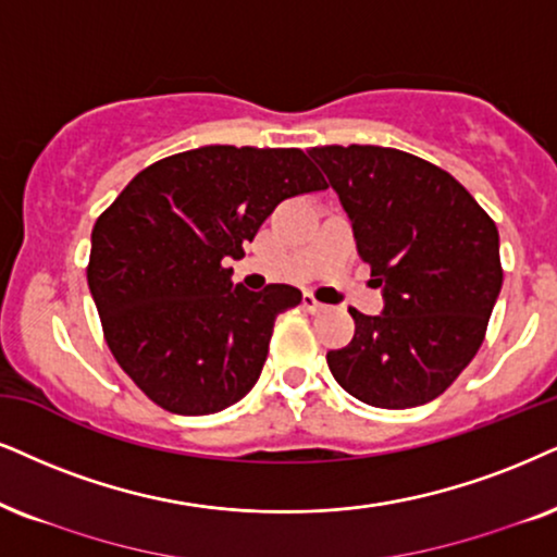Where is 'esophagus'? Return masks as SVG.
I'll use <instances>...</instances> for the list:
<instances>
[{
    "label": "esophagus",
    "mask_w": 557,
    "mask_h": 557,
    "mask_svg": "<svg viewBox=\"0 0 557 557\" xmlns=\"http://www.w3.org/2000/svg\"><path fill=\"white\" fill-rule=\"evenodd\" d=\"M302 308H306L308 313H321V311H326V306H323V302L315 300L311 293L302 295Z\"/></svg>",
    "instance_id": "esophagus-1"
}]
</instances>
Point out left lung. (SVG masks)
Here are the masks:
<instances>
[{"label": "left lung", "instance_id": "obj_1", "mask_svg": "<svg viewBox=\"0 0 557 557\" xmlns=\"http://www.w3.org/2000/svg\"><path fill=\"white\" fill-rule=\"evenodd\" d=\"M339 195L385 308H349L355 336L326 355L349 396L413 408L445 393L483 344L502 293L498 231L445 169L383 146L308 151Z\"/></svg>", "mask_w": 557, "mask_h": 557}]
</instances>
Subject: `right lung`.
Masks as SVG:
<instances>
[{"instance_id": "obj_1", "label": "right lung", "mask_w": 557, "mask_h": 557, "mask_svg": "<svg viewBox=\"0 0 557 557\" xmlns=\"http://www.w3.org/2000/svg\"><path fill=\"white\" fill-rule=\"evenodd\" d=\"M300 149L200 146L146 166L97 218L87 267L104 342L153 404L182 417L234 406L264 368L293 285L231 283L287 197L326 189Z\"/></svg>"}]
</instances>
